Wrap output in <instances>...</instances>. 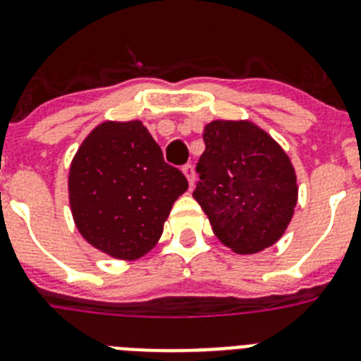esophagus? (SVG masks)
I'll list each match as a JSON object with an SVG mask.
<instances>
[{
    "instance_id": "esophagus-1",
    "label": "esophagus",
    "mask_w": 361,
    "mask_h": 361,
    "mask_svg": "<svg viewBox=\"0 0 361 361\" xmlns=\"http://www.w3.org/2000/svg\"><path fill=\"white\" fill-rule=\"evenodd\" d=\"M183 173L186 175V178H188V183H190V188H193V184H195V168H193V166L191 164H186L183 168Z\"/></svg>"
}]
</instances>
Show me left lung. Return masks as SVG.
<instances>
[{"label":"left lung","mask_w":361,"mask_h":361,"mask_svg":"<svg viewBox=\"0 0 361 361\" xmlns=\"http://www.w3.org/2000/svg\"><path fill=\"white\" fill-rule=\"evenodd\" d=\"M197 164L193 199L213 233L238 255L280 240L298 200L295 168L282 146L251 121H212Z\"/></svg>","instance_id":"obj_1"}]
</instances>
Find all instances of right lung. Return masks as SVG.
I'll use <instances>...</instances> for the list:
<instances>
[{"instance_id": "1", "label": "right lung", "mask_w": 361, "mask_h": 361, "mask_svg": "<svg viewBox=\"0 0 361 361\" xmlns=\"http://www.w3.org/2000/svg\"><path fill=\"white\" fill-rule=\"evenodd\" d=\"M186 190L183 171L166 164L141 121L101 123L70 164L73 222L88 244L119 260H137L155 247Z\"/></svg>"}]
</instances>
